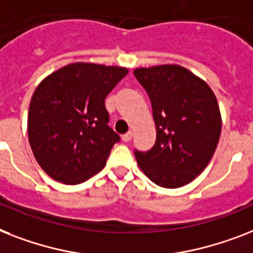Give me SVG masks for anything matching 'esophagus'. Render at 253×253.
<instances>
[{"mask_svg":"<svg viewBox=\"0 0 253 253\" xmlns=\"http://www.w3.org/2000/svg\"><path fill=\"white\" fill-rule=\"evenodd\" d=\"M132 135H133V132L132 131H128V132H126L125 133V135H122V140L123 141H130L131 139H132Z\"/></svg>","mask_w":253,"mask_h":253,"instance_id":"1","label":"esophagus"}]
</instances>
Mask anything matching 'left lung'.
<instances>
[{"instance_id": "left-lung-1", "label": "left lung", "mask_w": 253, "mask_h": 253, "mask_svg": "<svg viewBox=\"0 0 253 253\" xmlns=\"http://www.w3.org/2000/svg\"><path fill=\"white\" fill-rule=\"evenodd\" d=\"M133 74L151 98L157 130L151 151H135L137 165L159 186H186L207 168L218 144L222 120L215 94L179 65L139 67Z\"/></svg>"}]
</instances>
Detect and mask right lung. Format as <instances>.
Returning <instances> with one entry per match:
<instances>
[{
  "instance_id": "right-lung-1",
  "label": "right lung",
  "mask_w": 253,
  "mask_h": 253,
  "mask_svg": "<svg viewBox=\"0 0 253 253\" xmlns=\"http://www.w3.org/2000/svg\"><path fill=\"white\" fill-rule=\"evenodd\" d=\"M126 67L75 62L45 78L28 109V141L41 169L79 184L104 169L120 136L108 126L105 98Z\"/></svg>"
}]
</instances>
